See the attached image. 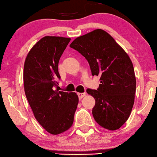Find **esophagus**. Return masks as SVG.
<instances>
[{
    "mask_svg": "<svg viewBox=\"0 0 157 157\" xmlns=\"http://www.w3.org/2000/svg\"><path fill=\"white\" fill-rule=\"evenodd\" d=\"M85 95H86L85 93H78V96L79 99H82Z\"/></svg>",
    "mask_w": 157,
    "mask_h": 157,
    "instance_id": "34e87169",
    "label": "esophagus"
}]
</instances>
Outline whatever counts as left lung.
<instances>
[{"label": "left lung", "mask_w": 157, "mask_h": 157, "mask_svg": "<svg viewBox=\"0 0 157 157\" xmlns=\"http://www.w3.org/2000/svg\"><path fill=\"white\" fill-rule=\"evenodd\" d=\"M70 47L87 59L92 75L100 78L97 90H87L96 101L94 120L106 129H118L129 118L135 101L136 79L129 55L102 29L75 38Z\"/></svg>", "instance_id": "8db88e82"}]
</instances>
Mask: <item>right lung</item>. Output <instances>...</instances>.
Listing matches in <instances>:
<instances>
[{
  "mask_svg": "<svg viewBox=\"0 0 157 157\" xmlns=\"http://www.w3.org/2000/svg\"><path fill=\"white\" fill-rule=\"evenodd\" d=\"M70 38L45 36L25 58L23 80L25 93L35 118L52 135L64 132L73 124L78 103L75 93L54 90L60 78L58 63Z\"/></svg>",
  "mask_w": 157,
  "mask_h": 157,
  "instance_id": "obj_1",
  "label": "right lung"
}]
</instances>
